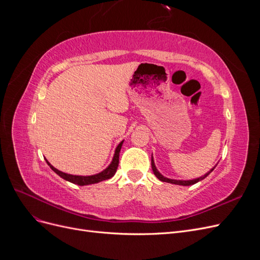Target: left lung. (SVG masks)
<instances>
[{"label": "left lung", "instance_id": "1", "mask_svg": "<svg viewBox=\"0 0 260 260\" xmlns=\"http://www.w3.org/2000/svg\"><path fill=\"white\" fill-rule=\"evenodd\" d=\"M217 166V165H216ZM216 166L212 168V169H210L206 175H204V176H202V177H200V178H196V179H192V180H175V179H169V178H166V177H164L160 172L157 170V168H156V166H155V162H154V159H153V155H152V169H153V172H154V175L158 178L160 181H162V182H167V183H172V184H177V185H183V186H187V185H193V184H195V183H198V182H200V181H202V180H204L205 179L210 172L214 170L215 168H216Z\"/></svg>", "mask_w": 260, "mask_h": 260}]
</instances>
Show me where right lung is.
Masks as SVG:
<instances>
[{
  "label": "right lung",
  "mask_w": 260,
  "mask_h": 260,
  "mask_svg": "<svg viewBox=\"0 0 260 260\" xmlns=\"http://www.w3.org/2000/svg\"><path fill=\"white\" fill-rule=\"evenodd\" d=\"M122 143H123V141H121V142L118 144V146L116 147L115 154H114V157H113V159H112V162L108 165V167L105 168L103 171L99 172V174H96V175H92V176H75V175H69V174H66V172H62V171L56 169L55 167H53L52 165L48 161V159H45V160H46V162H48L50 168L55 172V174H57L60 178H62L64 180H66V181H69V182H72L74 184L89 185V184L99 183V182H101V181L111 179L116 174L117 168H118V164H119V153H120Z\"/></svg>",
  "instance_id": "obj_1"
}]
</instances>
